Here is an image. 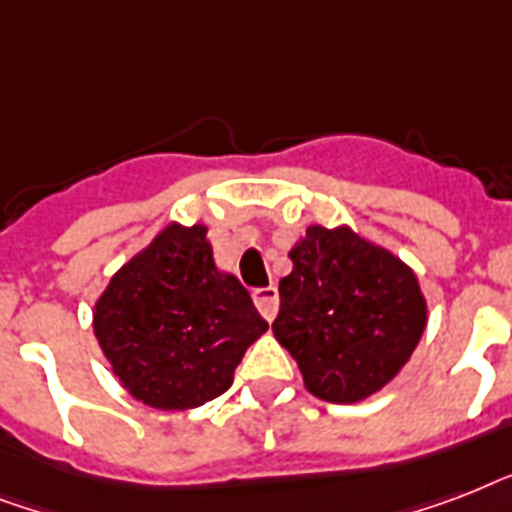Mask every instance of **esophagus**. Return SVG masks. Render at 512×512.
<instances>
[{
	"instance_id": "esophagus-1",
	"label": "esophagus",
	"mask_w": 512,
	"mask_h": 512,
	"mask_svg": "<svg viewBox=\"0 0 512 512\" xmlns=\"http://www.w3.org/2000/svg\"><path fill=\"white\" fill-rule=\"evenodd\" d=\"M252 300H255L257 311L263 313V319L273 321L279 313V289L276 287H260L252 289Z\"/></svg>"
}]
</instances>
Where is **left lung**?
<instances>
[{"instance_id":"left-lung-1","label":"left lung","mask_w":512,"mask_h":512,"mask_svg":"<svg viewBox=\"0 0 512 512\" xmlns=\"http://www.w3.org/2000/svg\"><path fill=\"white\" fill-rule=\"evenodd\" d=\"M289 257L273 335L297 361L305 388L332 404L385 388L428 324L412 268L345 225H311Z\"/></svg>"}]
</instances>
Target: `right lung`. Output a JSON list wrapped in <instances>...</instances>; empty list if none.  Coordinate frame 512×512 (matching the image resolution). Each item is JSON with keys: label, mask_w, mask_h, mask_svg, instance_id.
<instances>
[{"label": "right lung", "mask_w": 512, "mask_h": 512, "mask_svg": "<svg viewBox=\"0 0 512 512\" xmlns=\"http://www.w3.org/2000/svg\"><path fill=\"white\" fill-rule=\"evenodd\" d=\"M92 329L130 396L175 412L231 388L268 321L236 276L217 271L207 225L172 223L111 276Z\"/></svg>", "instance_id": "obj_1"}]
</instances>
